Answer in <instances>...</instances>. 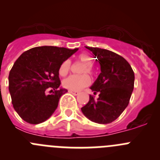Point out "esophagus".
<instances>
[{"instance_id": "1", "label": "esophagus", "mask_w": 160, "mask_h": 160, "mask_svg": "<svg viewBox=\"0 0 160 160\" xmlns=\"http://www.w3.org/2000/svg\"><path fill=\"white\" fill-rule=\"evenodd\" d=\"M68 92H69V93H71V94H72V95H78L79 94V92H77V91H72V90H68Z\"/></svg>"}]
</instances>
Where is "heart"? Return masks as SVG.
Wrapping results in <instances>:
<instances>
[{
    "label": "heart",
    "instance_id": "b5f03b06",
    "mask_svg": "<svg viewBox=\"0 0 160 160\" xmlns=\"http://www.w3.org/2000/svg\"><path fill=\"white\" fill-rule=\"evenodd\" d=\"M78 60L83 62L84 65L82 66L80 69V73H88L89 75L93 74V58L92 54L88 52H83L78 55ZM71 68V62L69 60H66L62 62L59 68V74L62 76H65L69 72ZM91 83V78L87 74H81V75H71L65 78L63 80L64 87L69 90L80 91L83 88L87 87Z\"/></svg>",
    "mask_w": 160,
    "mask_h": 160
}]
</instances>
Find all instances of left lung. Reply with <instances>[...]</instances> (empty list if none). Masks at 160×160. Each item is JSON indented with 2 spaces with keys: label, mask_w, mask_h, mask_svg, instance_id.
Instances as JSON below:
<instances>
[{
  "label": "left lung",
  "mask_w": 160,
  "mask_h": 160,
  "mask_svg": "<svg viewBox=\"0 0 160 160\" xmlns=\"http://www.w3.org/2000/svg\"><path fill=\"white\" fill-rule=\"evenodd\" d=\"M86 48L98 58L101 72L91 89L99 93L95 100L90 95L89 102L81 108L83 114L92 122L111 123L118 118L129 102L134 87V72L129 62L120 55L105 49Z\"/></svg>",
  "instance_id": "left-lung-1"
}]
</instances>
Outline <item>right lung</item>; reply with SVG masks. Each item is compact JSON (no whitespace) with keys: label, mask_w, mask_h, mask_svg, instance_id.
Here are the masks:
<instances>
[{"label":"right lung","mask_w":160,"mask_h":160,"mask_svg":"<svg viewBox=\"0 0 160 160\" xmlns=\"http://www.w3.org/2000/svg\"><path fill=\"white\" fill-rule=\"evenodd\" d=\"M78 50L44 46L30 49L19 57L8 76V90L15 110L30 124L42 123L53 114L62 95L59 68Z\"/></svg>","instance_id":"obj_1"}]
</instances>
